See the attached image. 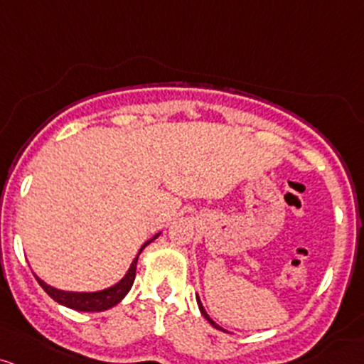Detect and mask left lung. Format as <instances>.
Listing matches in <instances>:
<instances>
[{
    "label": "left lung",
    "mask_w": 364,
    "mask_h": 364,
    "mask_svg": "<svg viewBox=\"0 0 364 364\" xmlns=\"http://www.w3.org/2000/svg\"><path fill=\"white\" fill-rule=\"evenodd\" d=\"M197 304H198V309H200L202 316H203V318H205V319H207V321H209V323H210V325H213V326H214V328H218V330H223V328H221V326H219V325H215V323L213 321V319H210V318H209V314H207V313H205V309H203V306H202L200 299H198V295H197ZM223 331H225V330H223Z\"/></svg>",
    "instance_id": "left-lung-1"
}]
</instances>
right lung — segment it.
<instances>
[{"mask_svg": "<svg viewBox=\"0 0 364 364\" xmlns=\"http://www.w3.org/2000/svg\"><path fill=\"white\" fill-rule=\"evenodd\" d=\"M159 235L161 233H157L155 237H151L150 240H146L145 243H143L141 249H139V252L136 254V257H134V261L131 262L129 269H127V273L124 274V278L121 279V282L115 283L114 287H109V289H105V290H98V292H65V290H58V289H55V287L46 285V283L43 282L41 278L36 277V274L34 277H36V279H38L39 285L43 287V290H45V292L50 295L53 301H57L58 304L70 307V309H75V311H85V313H98V311H107V309H110V307H114L115 304H119V302L126 297V294L129 292L131 287H133L134 277H136V262H138L139 254H141L143 249H145L149 243L154 242Z\"/></svg>", "mask_w": 364, "mask_h": 364, "instance_id": "right-lung-1", "label": "right lung"}]
</instances>
